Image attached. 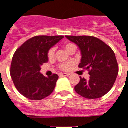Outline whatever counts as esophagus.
<instances>
[{
  "label": "esophagus",
  "mask_w": 128,
  "mask_h": 128,
  "mask_svg": "<svg viewBox=\"0 0 128 128\" xmlns=\"http://www.w3.org/2000/svg\"><path fill=\"white\" fill-rule=\"evenodd\" d=\"M70 75V74H68V73H60V76H68Z\"/></svg>",
  "instance_id": "34e87169"
}]
</instances>
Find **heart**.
Here are the masks:
<instances>
[{
    "mask_svg": "<svg viewBox=\"0 0 128 128\" xmlns=\"http://www.w3.org/2000/svg\"><path fill=\"white\" fill-rule=\"evenodd\" d=\"M64 48L66 50V51H68V52H70L72 49L74 48H76V46L74 44H72V43H68L64 45ZM55 55V48H50V50L48 52V57L49 59H52L54 57ZM72 63H63L60 65V68L61 69L64 70H67L70 68V66H72Z\"/></svg>",
    "mask_w": 128,
    "mask_h": 128,
    "instance_id": "obj_1",
    "label": "heart"
}]
</instances>
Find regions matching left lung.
I'll use <instances>...</instances> for the list:
<instances>
[{
    "instance_id": "obj_1",
    "label": "left lung",
    "mask_w": 128,
    "mask_h": 128,
    "mask_svg": "<svg viewBox=\"0 0 128 128\" xmlns=\"http://www.w3.org/2000/svg\"><path fill=\"white\" fill-rule=\"evenodd\" d=\"M75 43L81 52L79 68L88 70L90 79L80 77L74 87L76 93L88 99H96L106 94L113 87L118 74L114 52L103 41L88 36H66Z\"/></svg>"
}]
</instances>
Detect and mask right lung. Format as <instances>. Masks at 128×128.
<instances>
[{
  "instance_id": "obj_1",
  "label": "right lung",
  "mask_w": 128,
  "mask_h": 128,
  "mask_svg": "<svg viewBox=\"0 0 128 128\" xmlns=\"http://www.w3.org/2000/svg\"><path fill=\"white\" fill-rule=\"evenodd\" d=\"M63 36H37L25 42L13 56L10 76L18 91L26 98L40 100L54 91L57 74L46 78L41 66L48 61V52Z\"/></svg>"
}]
</instances>
